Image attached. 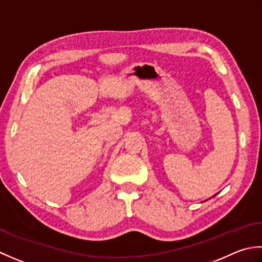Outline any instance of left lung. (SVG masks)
<instances>
[{"label": "left lung", "instance_id": "obj_1", "mask_svg": "<svg viewBox=\"0 0 262 262\" xmlns=\"http://www.w3.org/2000/svg\"><path fill=\"white\" fill-rule=\"evenodd\" d=\"M216 194H217V193H216ZM216 194H215V195H216ZM215 195H212V196H215Z\"/></svg>", "mask_w": 262, "mask_h": 262}]
</instances>
